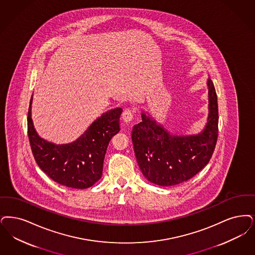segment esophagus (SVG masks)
<instances>
[{
	"label": "esophagus",
	"instance_id": "1",
	"mask_svg": "<svg viewBox=\"0 0 255 255\" xmlns=\"http://www.w3.org/2000/svg\"><path fill=\"white\" fill-rule=\"evenodd\" d=\"M133 118V114L130 109H125L123 113V120L125 123H130Z\"/></svg>",
	"mask_w": 255,
	"mask_h": 255
}]
</instances>
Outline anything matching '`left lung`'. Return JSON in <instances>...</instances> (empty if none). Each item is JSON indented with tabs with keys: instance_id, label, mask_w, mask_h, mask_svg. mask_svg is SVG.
<instances>
[{
	"instance_id": "1",
	"label": "left lung",
	"mask_w": 255,
	"mask_h": 255,
	"mask_svg": "<svg viewBox=\"0 0 255 255\" xmlns=\"http://www.w3.org/2000/svg\"><path fill=\"white\" fill-rule=\"evenodd\" d=\"M209 115L203 130L196 134L176 135L141 113L142 122L133 126L132 140L136 161L148 181L173 186L191 179L209 163L218 136V104L209 78Z\"/></svg>"
}]
</instances>
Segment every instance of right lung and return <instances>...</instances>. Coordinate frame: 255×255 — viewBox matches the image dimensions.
<instances>
[{
	"label": "right lung",
	"instance_id": "right-lung-1",
	"mask_svg": "<svg viewBox=\"0 0 255 255\" xmlns=\"http://www.w3.org/2000/svg\"><path fill=\"white\" fill-rule=\"evenodd\" d=\"M31 97L27 132L34 158L52 180L74 189H86L101 179L108 144L120 132L123 109L103 113L75 141L55 144L41 137L31 118Z\"/></svg>",
	"mask_w": 255,
	"mask_h": 255
}]
</instances>
